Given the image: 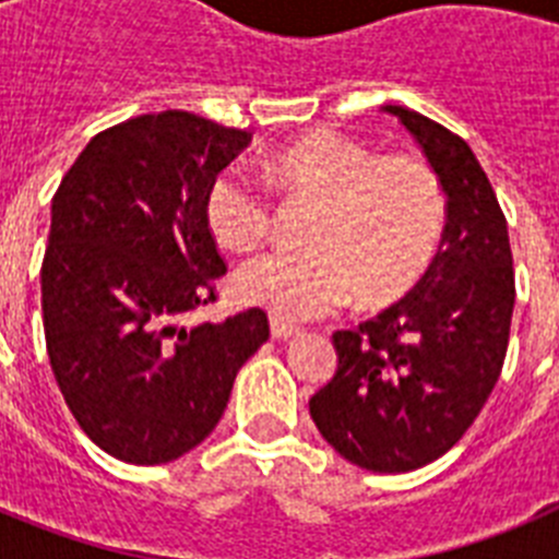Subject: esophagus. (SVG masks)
I'll list each match as a JSON object with an SVG mask.
<instances>
[{
    "label": "esophagus",
    "instance_id": "obj_1",
    "mask_svg": "<svg viewBox=\"0 0 559 559\" xmlns=\"http://www.w3.org/2000/svg\"><path fill=\"white\" fill-rule=\"evenodd\" d=\"M299 333V328H294L290 322H285V319H276V316H271V335L280 341H288L294 338V335Z\"/></svg>",
    "mask_w": 559,
    "mask_h": 559
}]
</instances>
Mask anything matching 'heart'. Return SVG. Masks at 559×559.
Here are the masks:
<instances>
[{
	"instance_id": "b5f03b06",
	"label": "heart",
	"mask_w": 559,
	"mask_h": 559,
	"mask_svg": "<svg viewBox=\"0 0 559 559\" xmlns=\"http://www.w3.org/2000/svg\"><path fill=\"white\" fill-rule=\"evenodd\" d=\"M283 199L313 201L308 249H274L231 276L237 302L285 322L333 313L358 290L360 302H386L423 274L445 224L437 173L414 156H374L341 133H310L263 162ZM204 221L215 243L249 251L271 226V204L243 173L212 179Z\"/></svg>"
}]
</instances>
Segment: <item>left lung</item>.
Instances as JSON below:
<instances>
[{
  "label": "left lung",
  "instance_id": "obj_1",
  "mask_svg": "<svg viewBox=\"0 0 559 559\" xmlns=\"http://www.w3.org/2000/svg\"><path fill=\"white\" fill-rule=\"evenodd\" d=\"M403 122L445 192V229L400 302L335 330L338 367L310 397L330 445L364 471L408 473L456 445L496 386L515 308L507 218L471 145L403 106Z\"/></svg>",
  "mask_w": 559,
  "mask_h": 559
}]
</instances>
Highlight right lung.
Returning <instances> with one entry per match:
<instances>
[{
	"label": "right lung",
	"mask_w": 559,
	"mask_h": 559,
	"mask_svg": "<svg viewBox=\"0 0 559 559\" xmlns=\"http://www.w3.org/2000/svg\"><path fill=\"white\" fill-rule=\"evenodd\" d=\"M249 142L199 114H142L97 133L52 199L41 265L49 367L78 426L120 462L165 464L201 445L269 338L260 308L181 324L226 274L204 199Z\"/></svg>",
	"instance_id": "add662e5"
}]
</instances>
